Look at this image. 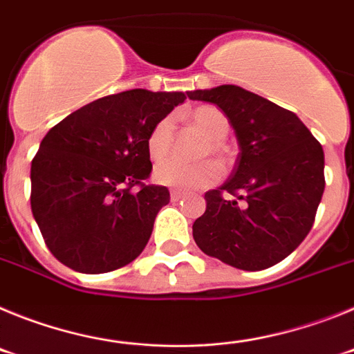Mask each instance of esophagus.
<instances>
[{"label":"esophagus","mask_w":354,"mask_h":354,"mask_svg":"<svg viewBox=\"0 0 354 354\" xmlns=\"http://www.w3.org/2000/svg\"><path fill=\"white\" fill-rule=\"evenodd\" d=\"M183 196H184V193L179 192V189H171V192H170L171 202H179V200L183 198Z\"/></svg>","instance_id":"esophagus-1"}]
</instances>
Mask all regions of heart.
Here are the masks:
<instances>
[{"mask_svg": "<svg viewBox=\"0 0 354 354\" xmlns=\"http://www.w3.org/2000/svg\"><path fill=\"white\" fill-rule=\"evenodd\" d=\"M192 120L202 133L207 136L211 142L204 149V156L212 154L216 158L223 156V142L228 136L230 124L228 118L221 109L214 106H202L196 108L192 113ZM174 118L165 117L154 124V127L149 131L147 136V152L152 161H161L167 158L168 152L174 145ZM221 177L220 167L214 161H202L196 165H184L177 159H168V161L159 162L154 168L156 183L162 186L179 187L184 192H195V189H204L218 183Z\"/></svg>", "mask_w": 354, "mask_h": 354, "instance_id": "heart-1", "label": "heart"}]
</instances>
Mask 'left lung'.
Here are the masks:
<instances>
[{
    "mask_svg": "<svg viewBox=\"0 0 354 354\" xmlns=\"http://www.w3.org/2000/svg\"><path fill=\"white\" fill-rule=\"evenodd\" d=\"M216 104L239 142L232 175L205 193L198 248L237 270L274 266L310 232L324 192L323 147L292 111L236 84L187 93Z\"/></svg>",
    "mask_w": 354,
    "mask_h": 354,
    "instance_id": "1",
    "label": "left lung"
}]
</instances>
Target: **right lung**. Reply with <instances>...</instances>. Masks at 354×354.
<instances>
[{
    "instance_id": "right-lung-1",
    "label": "right lung",
    "mask_w": 354,
    "mask_h": 354,
    "mask_svg": "<svg viewBox=\"0 0 354 354\" xmlns=\"http://www.w3.org/2000/svg\"><path fill=\"white\" fill-rule=\"evenodd\" d=\"M186 99L183 92L143 88L106 95L58 122L31 161V212L62 264L108 273L143 252L165 186L152 171L147 136Z\"/></svg>"
}]
</instances>
